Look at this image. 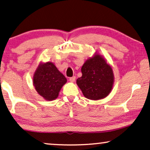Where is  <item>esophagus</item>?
Returning <instances> with one entry per match:
<instances>
[{"instance_id": "obj_1", "label": "esophagus", "mask_w": 150, "mask_h": 150, "mask_svg": "<svg viewBox=\"0 0 150 150\" xmlns=\"http://www.w3.org/2000/svg\"><path fill=\"white\" fill-rule=\"evenodd\" d=\"M75 80V76H73V77L69 78V81H70L71 82H74Z\"/></svg>"}]
</instances>
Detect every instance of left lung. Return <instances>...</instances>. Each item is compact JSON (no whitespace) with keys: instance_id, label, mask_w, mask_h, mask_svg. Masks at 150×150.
Wrapping results in <instances>:
<instances>
[{"instance_id":"obj_1","label":"left lung","mask_w":150,"mask_h":150,"mask_svg":"<svg viewBox=\"0 0 150 150\" xmlns=\"http://www.w3.org/2000/svg\"><path fill=\"white\" fill-rule=\"evenodd\" d=\"M81 71L82 76L76 82L86 98L98 100L109 95L114 83V75L111 67L101 55L95 53L90 57Z\"/></svg>"}]
</instances>
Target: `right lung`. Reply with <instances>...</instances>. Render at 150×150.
<instances>
[{
  "label": "right lung",
  "instance_id": "add662e5",
  "mask_svg": "<svg viewBox=\"0 0 150 150\" xmlns=\"http://www.w3.org/2000/svg\"><path fill=\"white\" fill-rule=\"evenodd\" d=\"M33 86L37 93L46 100L58 98L61 88L67 79L54 63L41 62L34 73Z\"/></svg>",
  "mask_w": 150,
  "mask_h": 150
}]
</instances>
